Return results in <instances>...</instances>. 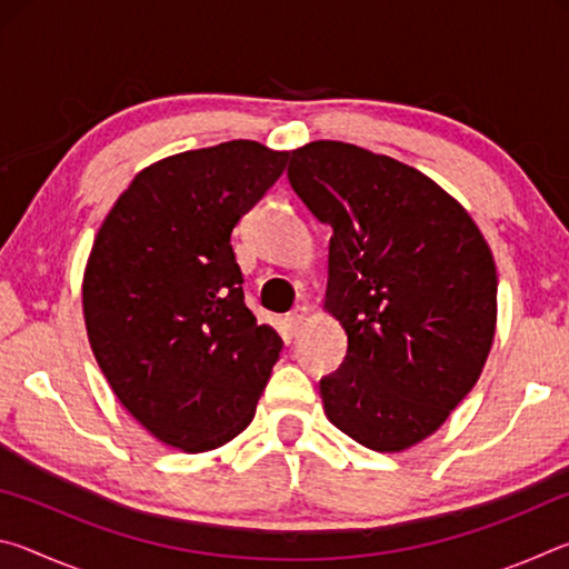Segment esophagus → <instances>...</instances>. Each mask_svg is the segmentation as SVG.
I'll list each match as a JSON object with an SVG mask.
<instances>
[{"mask_svg": "<svg viewBox=\"0 0 569 569\" xmlns=\"http://www.w3.org/2000/svg\"><path fill=\"white\" fill-rule=\"evenodd\" d=\"M306 316H308V308L306 306H293L291 311L286 313V323H288V329H291V333L301 331Z\"/></svg>", "mask_w": 569, "mask_h": 569, "instance_id": "34e87169", "label": "esophagus"}]
</instances>
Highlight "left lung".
Wrapping results in <instances>:
<instances>
[{
    "label": "left lung",
    "mask_w": 569,
    "mask_h": 569,
    "mask_svg": "<svg viewBox=\"0 0 569 569\" xmlns=\"http://www.w3.org/2000/svg\"><path fill=\"white\" fill-rule=\"evenodd\" d=\"M288 182L331 228L326 308L349 349L321 379L333 427L373 451L427 439L492 349L497 268L469 213L435 180L349 142L298 148Z\"/></svg>",
    "instance_id": "1"
}]
</instances>
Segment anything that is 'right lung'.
<instances>
[{
	"label": "right lung",
	"instance_id": "1",
	"mask_svg": "<svg viewBox=\"0 0 569 569\" xmlns=\"http://www.w3.org/2000/svg\"><path fill=\"white\" fill-rule=\"evenodd\" d=\"M286 160L253 140L160 160L94 238L82 286L92 353L122 407L170 447L238 437L283 349L243 301L230 233Z\"/></svg>",
	"mask_w": 569,
	"mask_h": 569
}]
</instances>
